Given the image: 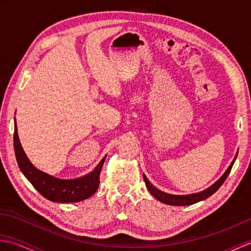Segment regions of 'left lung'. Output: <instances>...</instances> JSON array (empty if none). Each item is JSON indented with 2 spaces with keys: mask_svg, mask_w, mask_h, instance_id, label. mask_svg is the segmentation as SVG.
Returning a JSON list of instances; mask_svg holds the SVG:
<instances>
[{
  "mask_svg": "<svg viewBox=\"0 0 251 251\" xmlns=\"http://www.w3.org/2000/svg\"><path fill=\"white\" fill-rule=\"evenodd\" d=\"M237 157V153L235 157H234V159L232 161L230 166L227 167V169L226 170V173L223 174L221 177L218 179L216 182L210 185L209 188H207L206 190L201 191V192H199V193H193V194H188V195H175V194H169V193H166V192H163L161 190H158L157 188H155L150 181L148 180V178L146 177V175L143 174V180H145L146 182V186L147 189L149 190V192L155 197V199L157 201H159L161 202H163V204H166V205H172V206H188V205H193L195 204V202H199L201 201H204L206 199H208V197L211 196L212 194L215 193V192L220 188V186L223 184V182H225L226 177L228 176V174H230L231 169H232V166L234 162H235V159Z\"/></svg>",
  "mask_w": 251,
  "mask_h": 251,
  "instance_id": "1",
  "label": "left lung"
}]
</instances>
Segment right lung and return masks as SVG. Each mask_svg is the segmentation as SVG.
<instances>
[{
	"mask_svg": "<svg viewBox=\"0 0 251 251\" xmlns=\"http://www.w3.org/2000/svg\"><path fill=\"white\" fill-rule=\"evenodd\" d=\"M14 149L18 166L30 183L45 199L55 202H77L96 193L99 186V175L106 155L101 159L93 172L75 179H60L37 169L25 155L18 137L15 119Z\"/></svg>",
	"mask_w": 251,
	"mask_h": 251,
	"instance_id": "1",
	"label": "right lung"
}]
</instances>
